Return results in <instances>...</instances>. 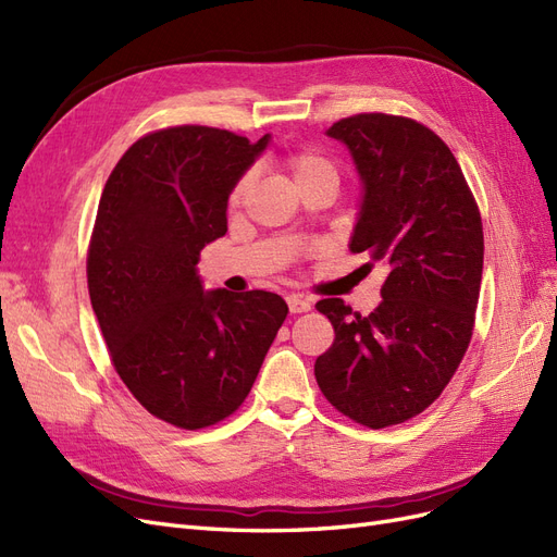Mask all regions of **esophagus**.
<instances>
[{"label": "esophagus", "mask_w": 557, "mask_h": 557, "mask_svg": "<svg viewBox=\"0 0 557 557\" xmlns=\"http://www.w3.org/2000/svg\"><path fill=\"white\" fill-rule=\"evenodd\" d=\"M285 301H288L290 313H307V311H311V301L305 299V297H299V295H290Z\"/></svg>", "instance_id": "1"}]
</instances>
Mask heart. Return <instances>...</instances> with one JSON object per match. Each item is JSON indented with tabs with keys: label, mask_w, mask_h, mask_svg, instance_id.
<instances>
[{
	"label": "heart",
	"mask_w": 557,
	"mask_h": 557,
	"mask_svg": "<svg viewBox=\"0 0 557 557\" xmlns=\"http://www.w3.org/2000/svg\"><path fill=\"white\" fill-rule=\"evenodd\" d=\"M288 170L293 174V181L297 183V188H301V185H307L311 181H320V178L339 183V170H336V164L327 156L318 153V150H311V148H301V150H295V153H290L288 156ZM250 181H252V174L246 172L237 183H234V188L230 193V205L232 207H237L239 201L244 199Z\"/></svg>",
	"instance_id": "obj_1"
}]
</instances>
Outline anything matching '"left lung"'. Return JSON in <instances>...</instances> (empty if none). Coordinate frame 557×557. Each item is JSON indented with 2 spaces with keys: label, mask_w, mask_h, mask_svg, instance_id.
Returning a JSON list of instances; mask_svg holds the SVG:
<instances>
[{
  "label": "left lung",
  "mask_w": 557,
  "mask_h": 557,
  "mask_svg": "<svg viewBox=\"0 0 557 557\" xmlns=\"http://www.w3.org/2000/svg\"><path fill=\"white\" fill-rule=\"evenodd\" d=\"M327 134L348 146L364 185L350 252L387 276L362 315L344 299L315 309L334 327L315 381L336 411L372 430L423 413L444 393L474 332L483 225L450 148L413 117L358 113Z\"/></svg>",
  "instance_id": "1"
}]
</instances>
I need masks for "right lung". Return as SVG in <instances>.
<instances>
[{"label": "right lung", "mask_w": 557, "mask_h": 557, "mask_svg": "<svg viewBox=\"0 0 557 557\" xmlns=\"http://www.w3.org/2000/svg\"><path fill=\"white\" fill-rule=\"evenodd\" d=\"M269 134L176 125L117 160L88 246V290L117 376L181 430L221 423L248 397L288 305L267 290L205 293L199 250L227 232L234 183Z\"/></svg>", "instance_id": "1"}]
</instances>
